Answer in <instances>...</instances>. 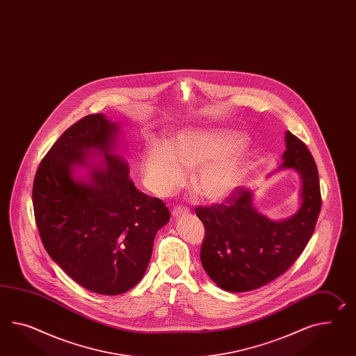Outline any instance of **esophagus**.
I'll use <instances>...</instances> for the list:
<instances>
[{
	"instance_id": "1",
	"label": "esophagus",
	"mask_w": 356,
	"mask_h": 356,
	"mask_svg": "<svg viewBox=\"0 0 356 356\" xmlns=\"http://www.w3.org/2000/svg\"><path fill=\"white\" fill-rule=\"evenodd\" d=\"M189 212H191V209H188V207L177 206V207H175L174 211H172V216H186V215H189Z\"/></svg>"
}]
</instances>
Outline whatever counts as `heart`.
I'll use <instances>...</instances> for the list:
<instances>
[{"label": "heart", "mask_w": 356, "mask_h": 356, "mask_svg": "<svg viewBox=\"0 0 356 356\" xmlns=\"http://www.w3.org/2000/svg\"><path fill=\"white\" fill-rule=\"evenodd\" d=\"M245 136L218 129H186L170 144L150 141L144 156L147 185L159 195H167L186 180L188 170H197L194 189L202 198L221 202L229 198L251 170L245 152Z\"/></svg>", "instance_id": "b5f03b06"}]
</instances>
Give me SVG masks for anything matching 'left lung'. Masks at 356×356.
Masks as SVG:
<instances>
[{"label":"left lung","instance_id":"left-lung-1","mask_svg":"<svg viewBox=\"0 0 356 356\" xmlns=\"http://www.w3.org/2000/svg\"><path fill=\"white\" fill-rule=\"evenodd\" d=\"M277 170L293 168L301 179L300 207L271 220L253 204L254 191L239 186L226 203L197 207L206 235L200 248L204 271L227 292L265 286L292 266L310 241L321 209L319 174L310 150L289 131Z\"/></svg>","mask_w":356,"mask_h":356}]
</instances>
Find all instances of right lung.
<instances>
[{
  "label": "right lung",
  "mask_w": 356,
  "mask_h": 356,
  "mask_svg": "<svg viewBox=\"0 0 356 356\" xmlns=\"http://www.w3.org/2000/svg\"><path fill=\"white\" fill-rule=\"evenodd\" d=\"M120 130L104 114L76 122L41 161L32 193L44 250L99 295H121L139 283L156 232L170 221L165 203L136 189L115 153Z\"/></svg>",
  "instance_id": "add662e5"
}]
</instances>
